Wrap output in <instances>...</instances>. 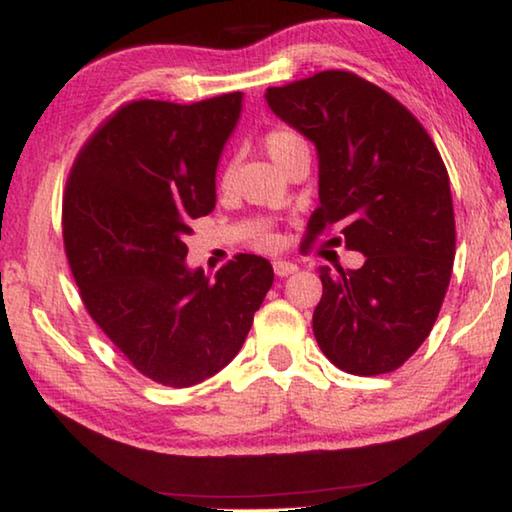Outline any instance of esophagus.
<instances>
[{"instance_id":"1","label":"esophagus","mask_w":512,"mask_h":512,"mask_svg":"<svg viewBox=\"0 0 512 512\" xmlns=\"http://www.w3.org/2000/svg\"><path fill=\"white\" fill-rule=\"evenodd\" d=\"M296 269H298L296 264L285 262V259H275L273 262V271H275V275H280V278H287V275L296 273Z\"/></svg>"}]
</instances>
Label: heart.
<instances>
[{"label":"heart","instance_id":"obj_1","mask_svg":"<svg viewBox=\"0 0 512 512\" xmlns=\"http://www.w3.org/2000/svg\"><path fill=\"white\" fill-rule=\"evenodd\" d=\"M262 145L266 154H269L282 170L298 159H310V145H307L305 136L289 125H273L266 129L262 136ZM227 184H230V166H225L221 173V186ZM253 246L259 250H273L278 246V239H275L273 232L264 230L253 239Z\"/></svg>","mask_w":512,"mask_h":512}]
</instances>
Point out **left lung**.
<instances>
[{
	"mask_svg": "<svg viewBox=\"0 0 512 512\" xmlns=\"http://www.w3.org/2000/svg\"><path fill=\"white\" fill-rule=\"evenodd\" d=\"M266 102L319 150L305 243L339 230L330 241L364 255L360 269H319L316 344L353 376L399 369L431 335L456 257L440 152L410 109L351 70L273 86Z\"/></svg>",
	"mask_w": 512,
	"mask_h": 512,
	"instance_id": "left-lung-1",
	"label": "left lung"
}]
</instances>
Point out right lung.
<instances>
[{"instance_id": "add662e5", "label": "right lung", "mask_w": 512, "mask_h": 512, "mask_svg": "<svg viewBox=\"0 0 512 512\" xmlns=\"http://www.w3.org/2000/svg\"><path fill=\"white\" fill-rule=\"evenodd\" d=\"M241 93L193 104L132 100L97 125L63 191V248L81 303L145 378L191 387L221 371L273 285L239 253L214 280L184 257L193 218L216 205V166Z\"/></svg>"}]
</instances>
